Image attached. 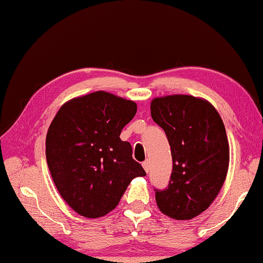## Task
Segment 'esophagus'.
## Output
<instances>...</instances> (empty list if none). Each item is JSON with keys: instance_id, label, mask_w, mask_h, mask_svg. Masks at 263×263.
<instances>
[{"instance_id": "34e87169", "label": "esophagus", "mask_w": 263, "mask_h": 263, "mask_svg": "<svg viewBox=\"0 0 263 263\" xmlns=\"http://www.w3.org/2000/svg\"><path fill=\"white\" fill-rule=\"evenodd\" d=\"M142 167H144L146 173H148V171H149V162L148 161H144V162H142Z\"/></svg>"}]
</instances>
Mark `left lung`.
<instances>
[{
    "instance_id": "left-lung-1",
    "label": "left lung",
    "mask_w": 263,
    "mask_h": 263,
    "mask_svg": "<svg viewBox=\"0 0 263 263\" xmlns=\"http://www.w3.org/2000/svg\"><path fill=\"white\" fill-rule=\"evenodd\" d=\"M151 115L166 133L173 158L168 186L155 189L158 206L174 219H193L211 205L228 175L224 123L210 102L190 95L157 97Z\"/></svg>"
}]
</instances>
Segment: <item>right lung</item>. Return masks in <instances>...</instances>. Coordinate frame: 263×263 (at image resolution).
I'll list each match as a JSON object with an SVG mask.
<instances>
[{
    "instance_id": "right-lung-1",
    "label": "right lung",
    "mask_w": 263,
    "mask_h": 263,
    "mask_svg": "<svg viewBox=\"0 0 263 263\" xmlns=\"http://www.w3.org/2000/svg\"><path fill=\"white\" fill-rule=\"evenodd\" d=\"M137 104L106 91L73 99L48 127L46 160L65 202L86 218L103 217L118 205L127 185L146 173L132 158L121 132Z\"/></svg>"
}]
</instances>
